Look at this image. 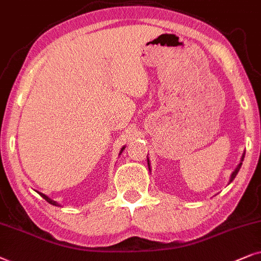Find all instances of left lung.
<instances>
[{
	"label": "left lung",
	"mask_w": 261,
	"mask_h": 261,
	"mask_svg": "<svg viewBox=\"0 0 261 261\" xmlns=\"http://www.w3.org/2000/svg\"><path fill=\"white\" fill-rule=\"evenodd\" d=\"M244 158H245V152H244V155H242V158H241V162H240V163H239V166L236 167V168H235V171L231 173V175H230V180H229V181H230V182L232 181V180L235 179L236 174H238L239 171H240V168H241V165H242V161H244ZM148 166H150V165H149V159H148ZM149 169H150V168H149Z\"/></svg>",
	"instance_id": "left-lung-1"
}]
</instances>
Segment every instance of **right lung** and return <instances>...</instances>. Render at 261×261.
Wrapping results in <instances>:
<instances>
[{"mask_svg":"<svg viewBox=\"0 0 261 261\" xmlns=\"http://www.w3.org/2000/svg\"><path fill=\"white\" fill-rule=\"evenodd\" d=\"M123 149H124V147H123V148H121V150H120V152H121V151H123ZM38 193H39V194H40V196H41V197H43V198H44V199L47 201V203H50V204H52V205H57V203H56V201H55V200H52V199H50V198H48L47 196H45V194H44V193H40V192H38Z\"/></svg>","mask_w":261,"mask_h":261,"instance_id":"right-lung-1","label":"right lung"}]
</instances>
